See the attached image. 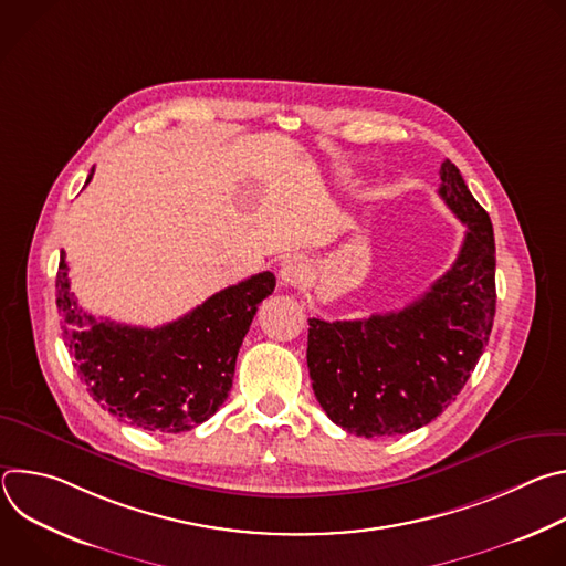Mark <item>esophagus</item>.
<instances>
[{"label":"esophagus","instance_id":"1","mask_svg":"<svg viewBox=\"0 0 566 566\" xmlns=\"http://www.w3.org/2000/svg\"><path fill=\"white\" fill-rule=\"evenodd\" d=\"M306 275H308V266H306V262H304L300 255L286 258V260L282 262V266H280V280H282L284 286L297 289V286L304 284Z\"/></svg>","mask_w":566,"mask_h":566}]
</instances>
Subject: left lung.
Returning <instances> with one entry per match:
<instances>
[{"instance_id":"obj_1","label":"left lung","mask_w":566,"mask_h":566,"mask_svg":"<svg viewBox=\"0 0 566 566\" xmlns=\"http://www.w3.org/2000/svg\"><path fill=\"white\" fill-rule=\"evenodd\" d=\"M439 195L468 230L459 258L406 308L365 319H308L306 365L319 408L349 434L376 439L434 421L463 389L495 317V237L454 164Z\"/></svg>"}]
</instances>
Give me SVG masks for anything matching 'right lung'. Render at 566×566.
I'll use <instances>...</instances> for the list:
<instances>
[{"mask_svg": "<svg viewBox=\"0 0 566 566\" xmlns=\"http://www.w3.org/2000/svg\"><path fill=\"white\" fill-rule=\"evenodd\" d=\"M87 177V184L92 181ZM60 255L55 304L64 345L80 380L103 410L149 432H186L228 398L241 340L275 289L264 271L232 284L164 327H129L83 311Z\"/></svg>", "mask_w": 566, "mask_h": 566, "instance_id": "obj_1", "label": "right lung"}]
</instances>
